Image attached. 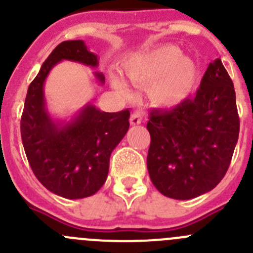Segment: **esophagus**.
Masks as SVG:
<instances>
[{
	"instance_id": "1",
	"label": "esophagus",
	"mask_w": 253,
	"mask_h": 253,
	"mask_svg": "<svg viewBox=\"0 0 253 253\" xmlns=\"http://www.w3.org/2000/svg\"><path fill=\"white\" fill-rule=\"evenodd\" d=\"M141 122H142V116L139 112H133V114L131 115V117H129V124H131L132 126L139 125Z\"/></svg>"
}]
</instances>
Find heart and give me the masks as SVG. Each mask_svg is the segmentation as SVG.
<instances>
[{
    "label": "heart",
    "mask_w": 253,
    "mask_h": 253,
    "mask_svg": "<svg viewBox=\"0 0 253 253\" xmlns=\"http://www.w3.org/2000/svg\"><path fill=\"white\" fill-rule=\"evenodd\" d=\"M124 72L133 84L151 83L148 96L159 107H174L185 101L192 95L199 75L197 63L180 55V49L175 45L132 55L124 63ZM111 80L120 94H128V86L119 75H112Z\"/></svg>",
    "instance_id": "b5f03b06"
}]
</instances>
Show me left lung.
<instances>
[{
    "label": "left lung",
    "instance_id": "obj_1",
    "mask_svg": "<svg viewBox=\"0 0 253 253\" xmlns=\"http://www.w3.org/2000/svg\"><path fill=\"white\" fill-rule=\"evenodd\" d=\"M147 129V168L162 194L188 200L214 189L229 169L240 132L234 84L221 60L210 63L193 99L151 111Z\"/></svg>",
    "mask_w": 253,
    "mask_h": 253
}]
</instances>
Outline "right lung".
Listing matches in <instances>:
<instances>
[{
    "label": "right lung",
    "instance_id": "obj_1",
    "mask_svg": "<svg viewBox=\"0 0 253 253\" xmlns=\"http://www.w3.org/2000/svg\"><path fill=\"white\" fill-rule=\"evenodd\" d=\"M61 60L97 67L96 54L83 41L61 42L49 54L27 91L21 117V136L34 175L49 192L67 198L90 197L104 185L110 156L129 127V111H100L86 105L73 121L55 124L45 109L44 82ZM101 84L104 74L95 73Z\"/></svg>",
    "mask_w": 253,
    "mask_h": 253
}]
</instances>
